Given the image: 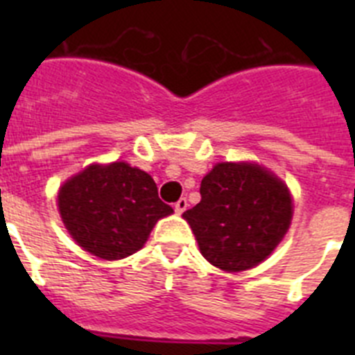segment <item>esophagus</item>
<instances>
[{"label":"esophagus","instance_id":"obj_1","mask_svg":"<svg viewBox=\"0 0 355 355\" xmlns=\"http://www.w3.org/2000/svg\"><path fill=\"white\" fill-rule=\"evenodd\" d=\"M187 208H188L187 197H181V199L174 205V209H175V213H178V215H181V213H183Z\"/></svg>","mask_w":355,"mask_h":355}]
</instances>
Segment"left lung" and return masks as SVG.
<instances>
[{
  "instance_id": "1",
  "label": "left lung",
  "mask_w": 355,
  "mask_h": 355,
  "mask_svg": "<svg viewBox=\"0 0 355 355\" xmlns=\"http://www.w3.org/2000/svg\"><path fill=\"white\" fill-rule=\"evenodd\" d=\"M291 197L254 163H218L200 183V202L183 216L211 265L241 272L259 265L290 227Z\"/></svg>"
}]
</instances>
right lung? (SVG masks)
<instances>
[{"label": "right lung", "instance_id": "obj_1", "mask_svg": "<svg viewBox=\"0 0 355 355\" xmlns=\"http://www.w3.org/2000/svg\"><path fill=\"white\" fill-rule=\"evenodd\" d=\"M62 220L80 247L101 259H122L146 243L172 208L147 172L124 162L90 165L58 193Z\"/></svg>", "mask_w": 355, "mask_h": 355}]
</instances>
